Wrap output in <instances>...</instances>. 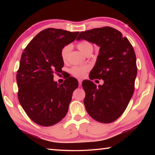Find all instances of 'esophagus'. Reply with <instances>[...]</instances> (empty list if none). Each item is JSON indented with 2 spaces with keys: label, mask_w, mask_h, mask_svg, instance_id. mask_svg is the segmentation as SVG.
<instances>
[{
  "label": "esophagus",
  "mask_w": 155,
  "mask_h": 155,
  "mask_svg": "<svg viewBox=\"0 0 155 155\" xmlns=\"http://www.w3.org/2000/svg\"><path fill=\"white\" fill-rule=\"evenodd\" d=\"M78 84H79V85H81V84H82V81H83V80H82V79H81V78H78Z\"/></svg>",
  "instance_id": "esophagus-1"
}]
</instances>
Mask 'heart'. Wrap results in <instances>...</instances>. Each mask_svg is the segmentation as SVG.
Returning <instances> with one entry per match:
<instances>
[{
    "label": "heart",
    "instance_id": "obj_1",
    "mask_svg": "<svg viewBox=\"0 0 155 155\" xmlns=\"http://www.w3.org/2000/svg\"><path fill=\"white\" fill-rule=\"evenodd\" d=\"M77 48L80 50L81 52H82L83 54L87 55L88 54L91 53L93 51V46L90 42L88 41L83 40L81 41L77 44ZM70 51V46H65L62 48L61 51V57L63 61L65 62L68 59V53H69ZM90 67L89 65H82V66H73L70 69V74H72L75 77L78 78H83L85 77L87 74V72L90 70Z\"/></svg>",
    "mask_w": 155,
    "mask_h": 155
}]
</instances>
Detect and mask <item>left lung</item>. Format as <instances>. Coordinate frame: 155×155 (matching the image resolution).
<instances>
[{"label": "left lung", "mask_w": 155, "mask_h": 155, "mask_svg": "<svg viewBox=\"0 0 155 155\" xmlns=\"http://www.w3.org/2000/svg\"><path fill=\"white\" fill-rule=\"evenodd\" d=\"M77 40L100 46L90 78L103 79L104 83L96 87L90 80L83 82L86 111L99 122H114L124 112L134 92L137 72L134 49L121 32L110 27L81 32Z\"/></svg>", "instance_id": "left-lung-1"}]
</instances>
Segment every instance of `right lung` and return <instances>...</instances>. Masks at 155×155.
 <instances>
[{
	"label": "right lung",
	"mask_w": 155,
	"mask_h": 155,
	"mask_svg": "<svg viewBox=\"0 0 155 155\" xmlns=\"http://www.w3.org/2000/svg\"><path fill=\"white\" fill-rule=\"evenodd\" d=\"M78 33L46 28L28 43L22 52L16 75L18 97L26 114L36 124L52 126L68 113L78 81L71 77L58 85L53 77L64 67L62 48L74 41Z\"/></svg>",
	"instance_id": "add662e5"
}]
</instances>
